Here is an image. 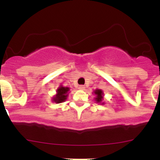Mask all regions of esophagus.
<instances>
[{"mask_svg": "<svg viewBox=\"0 0 160 160\" xmlns=\"http://www.w3.org/2000/svg\"><path fill=\"white\" fill-rule=\"evenodd\" d=\"M78 89L84 90L85 89V86H83V85H80V86L78 87Z\"/></svg>", "mask_w": 160, "mask_h": 160, "instance_id": "esophagus-1", "label": "esophagus"}]
</instances>
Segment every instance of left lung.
<instances>
[{"label": "left lung", "instance_id": "left-lung-1", "mask_svg": "<svg viewBox=\"0 0 160 160\" xmlns=\"http://www.w3.org/2000/svg\"><path fill=\"white\" fill-rule=\"evenodd\" d=\"M94 93L97 95L96 98H95V100H96V101L98 103H101V101H102L103 99V92L101 90H96L94 91Z\"/></svg>", "mask_w": 160, "mask_h": 160}]
</instances>
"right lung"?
Masks as SVG:
<instances>
[{"instance_id":"obj_1","label":"right lung","mask_w":160,"mask_h":160,"mask_svg":"<svg viewBox=\"0 0 160 160\" xmlns=\"http://www.w3.org/2000/svg\"><path fill=\"white\" fill-rule=\"evenodd\" d=\"M68 88H64V87H60L59 89L57 90V94L56 95L54 98H53V101L56 103H61L63 102L64 101H66L67 97V92L69 91Z\"/></svg>"}]
</instances>
